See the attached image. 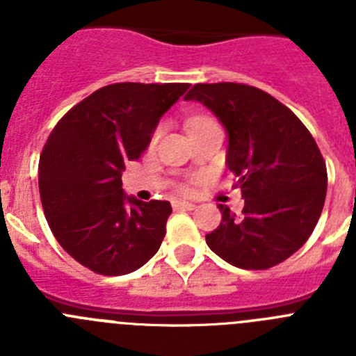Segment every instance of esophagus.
<instances>
[{
  "label": "esophagus",
  "instance_id": "obj_1",
  "mask_svg": "<svg viewBox=\"0 0 356 356\" xmlns=\"http://www.w3.org/2000/svg\"><path fill=\"white\" fill-rule=\"evenodd\" d=\"M194 203H191V201H181V200H176L172 201V209L180 210V209H185V210H193L194 209Z\"/></svg>",
  "mask_w": 356,
  "mask_h": 356
}]
</instances>
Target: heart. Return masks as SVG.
Returning a JSON list of instances; mask_svg holds the SVG:
<instances>
[{"label": "heart", "mask_w": 356, "mask_h": 356, "mask_svg": "<svg viewBox=\"0 0 356 356\" xmlns=\"http://www.w3.org/2000/svg\"><path fill=\"white\" fill-rule=\"evenodd\" d=\"M194 122H205V119H194L193 124H194Z\"/></svg>", "instance_id": "obj_1"}]
</instances>
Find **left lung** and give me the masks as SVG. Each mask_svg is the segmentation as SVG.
Masks as SVG:
<instances>
[{
    "label": "left lung",
    "instance_id": "1",
    "mask_svg": "<svg viewBox=\"0 0 356 356\" xmlns=\"http://www.w3.org/2000/svg\"><path fill=\"white\" fill-rule=\"evenodd\" d=\"M219 119L228 135L226 168L237 175L242 216L219 205L210 250L241 269H269L312 235L326 197V163L294 112L244 83H197L185 96Z\"/></svg>",
    "mask_w": 356,
    "mask_h": 356
}]
</instances>
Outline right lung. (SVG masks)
<instances>
[{
  "label": "right lung",
  "instance_id": "obj_1",
  "mask_svg": "<svg viewBox=\"0 0 356 356\" xmlns=\"http://www.w3.org/2000/svg\"><path fill=\"white\" fill-rule=\"evenodd\" d=\"M188 87L106 85L72 106L48 137L39 160L44 216L58 244L90 271L128 275L159 251L171 203L128 196L121 176Z\"/></svg>",
  "mask_w": 356,
  "mask_h": 356
}]
</instances>
